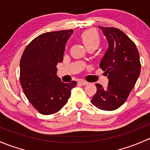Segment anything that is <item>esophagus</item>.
<instances>
[{
    "label": "esophagus",
    "mask_w": 150,
    "mask_h": 150,
    "mask_svg": "<svg viewBox=\"0 0 150 150\" xmlns=\"http://www.w3.org/2000/svg\"><path fill=\"white\" fill-rule=\"evenodd\" d=\"M79 82L81 85H86V84H88L87 81H85V80H83V79H80L79 81Z\"/></svg>",
    "instance_id": "obj_1"
}]
</instances>
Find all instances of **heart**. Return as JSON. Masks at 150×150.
<instances>
[{"mask_svg": "<svg viewBox=\"0 0 150 150\" xmlns=\"http://www.w3.org/2000/svg\"><path fill=\"white\" fill-rule=\"evenodd\" d=\"M81 41L86 48L91 47H98L100 42V38L98 32L95 29H87L80 35Z\"/></svg>", "mask_w": 150, "mask_h": 150, "instance_id": "obj_1", "label": "heart"}]
</instances>
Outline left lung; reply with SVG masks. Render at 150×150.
<instances>
[{"label": "left lung", "instance_id": "8db88e82", "mask_svg": "<svg viewBox=\"0 0 150 150\" xmlns=\"http://www.w3.org/2000/svg\"><path fill=\"white\" fill-rule=\"evenodd\" d=\"M107 38L108 48L100 66L108 78L106 88L96 84L91 103L103 110H114L126 102L141 71L137 46L127 35L114 27H100Z\"/></svg>", "mask_w": 150, "mask_h": 150}]
</instances>
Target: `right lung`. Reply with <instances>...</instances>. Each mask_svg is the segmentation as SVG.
Instances as JSON below:
<instances>
[{"label":"right lung","mask_w":150,"mask_h":150,"mask_svg":"<svg viewBox=\"0 0 150 150\" xmlns=\"http://www.w3.org/2000/svg\"><path fill=\"white\" fill-rule=\"evenodd\" d=\"M74 30L46 32L27 46L20 61V83L26 97L42 115H51L67 103L76 81L64 83L56 66L64 59L66 42Z\"/></svg>","instance_id":"right-lung-1"}]
</instances>
